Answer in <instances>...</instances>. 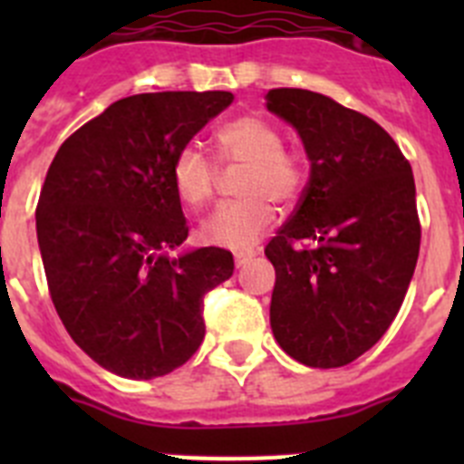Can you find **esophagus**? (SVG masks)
I'll use <instances>...</instances> for the list:
<instances>
[{
  "instance_id": "1",
  "label": "esophagus",
  "mask_w": 464,
  "mask_h": 464,
  "mask_svg": "<svg viewBox=\"0 0 464 464\" xmlns=\"http://www.w3.org/2000/svg\"><path fill=\"white\" fill-rule=\"evenodd\" d=\"M256 257V251H237L235 253V262H237V267H244V265H248V262Z\"/></svg>"
}]
</instances>
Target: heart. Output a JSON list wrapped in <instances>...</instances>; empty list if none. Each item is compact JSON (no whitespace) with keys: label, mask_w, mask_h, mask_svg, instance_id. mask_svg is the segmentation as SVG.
<instances>
[{"label":"heart","mask_w":464,"mask_h":464,"mask_svg":"<svg viewBox=\"0 0 464 464\" xmlns=\"http://www.w3.org/2000/svg\"><path fill=\"white\" fill-rule=\"evenodd\" d=\"M220 158L244 167L239 195L204 220L202 237L223 248H248L276 220V202H293L306 183L304 155L285 149L278 127L260 116H241L216 134ZM216 167L197 146H183L171 165V183L183 204L199 208L216 192Z\"/></svg>","instance_id":"obj_1"}]
</instances>
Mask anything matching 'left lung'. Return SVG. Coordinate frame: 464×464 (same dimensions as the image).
<instances>
[{"label":"left lung","mask_w":464,"mask_h":464,"mask_svg":"<svg viewBox=\"0 0 464 464\" xmlns=\"http://www.w3.org/2000/svg\"><path fill=\"white\" fill-rule=\"evenodd\" d=\"M267 109L297 130L311 162L297 208L265 248L276 269L272 332L306 367H343L383 337L411 283V165L379 122L321 92L269 90Z\"/></svg>","instance_id":"obj_1"}]
</instances>
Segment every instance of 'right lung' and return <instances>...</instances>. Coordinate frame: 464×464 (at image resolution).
I'll list each match as a JSON object with an SVG mask.
<instances>
[{
    "label": "right lung",
    "instance_id": "obj_1",
    "mask_svg": "<svg viewBox=\"0 0 464 464\" xmlns=\"http://www.w3.org/2000/svg\"><path fill=\"white\" fill-rule=\"evenodd\" d=\"M232 92H143L79 127L48 167L36 237L69 337L125 379H155L204 339V295L235 272L216 246L171 257L188 239L171 183L176 153Z\"/></svg>",
    "mask_w": 464,
    "mask_h": 464
}]
</instances>
